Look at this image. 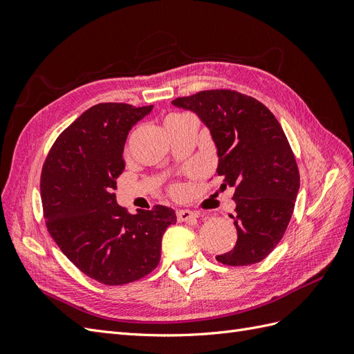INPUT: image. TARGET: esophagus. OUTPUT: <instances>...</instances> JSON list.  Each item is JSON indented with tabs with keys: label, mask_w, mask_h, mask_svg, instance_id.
Here are the masks:
<instances>
[{
	"label": "esophagus",
	"mask_w": 354,
	"mask_h": 354,
	"mask_svg": "<svg viewBox=\"0 0 354 354\" xmlns=\"http://www.w3.org/2000/svg\"><path fill=\"white\" fill-rule=\"evenodd\" d=\"M177 218L178 221H194L195 218H198V214L190 209H178Z\"/></svg>",
	"instance_id": "34e87169"
}]
</instances>
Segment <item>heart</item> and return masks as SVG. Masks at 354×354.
Wrapping results in <instances>:
<instances>
[{
    "label": "heart",
    "instance_id": "1",
    "mask_svg": "<svg viewBox=\"0 0 354 354\" xmlns=\"http://www.w3.org/2000/svg\"><path fill=\"white\" fill-rule=\"evenodd\" d=\"M177 116H180V115H169L165 121H169V120H174V118H177Z\"/></svg>",
    "mask_w": 354,
    "mask_h": 354
}]
</instances>
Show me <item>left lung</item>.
<instances>
[{"instance_id": "1", "label": "left lung", "mask_w": 354, "mask_h": 354, "mask_svg": "<svg viewBox=\"0 0 354 354\" xmlns=\"http://www.w3.org/2000/svg\"><path fill=\"white\" fill-rule=\"evenodd\" d=\"M196 113L217 149L220 189L232 187L234 248L217 255L229 266L260 263L279 243L291 220L299 174L291 146L274 115L250 95L230 90L201 91L173 100Z\"/></svg>"}]
</instances>
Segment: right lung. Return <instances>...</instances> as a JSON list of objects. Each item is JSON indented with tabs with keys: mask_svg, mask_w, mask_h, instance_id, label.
Listing matches in <instances>:
<instances>
[{
	"mask_svg": "<svg viewBox=\"0 0 354 354\" xmlns=\"http://www.w3.org/2000/svg\"><path fill=\"white\" fill-rule=\"evenodd\" d=\"M153 106L100 103L85 111L56 140L41 174L47 227L62 252L91 279L124 285L159 264L160 242L177 221L156 205L131 216L113 190L122 174L127 136Z\"/></svg>",
	"mask_w": 354,
	"mask_h": 354,
	"instance_id": "1",
	"label": "right lung"
}]
</instances>
